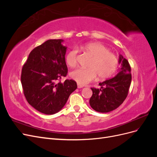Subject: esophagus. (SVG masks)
Wrapping results in <instances>:
<instances>
[{
	"label": "esophagus",
	"mask_w": 157,
	"mask_h": 157,
	"mask_svg": "<svg viewBox=\"0 0 157 157\" xmlns=\"http://www.w3.org/2000/svg\"><path fill=\"white\" fill-rule=\"evenodd\" d=\"M77 87H78V88H83V86H82V85H81V84H77Z\"/></svg>",
	"instance_id": "1"
}]
</instances>
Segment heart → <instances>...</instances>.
<instances>
[{"instance_id": "obj_1", "label": "heart", "mask_w": 157, "mask_h": 157, "mask_svg": "<svg viewBox=\"0 0 157 157\" xmlns=\"http://www.w3.org/2000/svg\"><path fill=\"white\" fill-rule=\"evenodd\" d=\"M81 50L91 57L88 68H79L71 73V77L78 84L85 85L95 79H105L115 73L118 64L117 57L107 47L98 42H91L81 46ZM78 50H71L65 56L66 64L71 68L77 65Z\"/></svg>"}]
</instances>
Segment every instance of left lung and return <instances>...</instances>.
<instances>
[{
    "label": "left lung",
    "mask_w": 157,
    "mask_h": 157,
    "mask_svg": "<svg viewBox=\"0 0 157 157\" xmlns=\"http://www.w3.org/2000/svg\"><path fill=\"white\" fill-rule=\"evenodd\" d=\"M118 63L121 64V68L117 76L99 83L100 89L91 88L93 94L90 99V105L94 110L110 112L119 107L126 98L132 81L131 67L122 55Z\"/></svg>",
    "instance_id": "left-lung-1"
}]
</instances>
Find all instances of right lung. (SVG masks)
I'll list each match as a JSON object with an SVG mask.
<instances>
[{
    "label": "right lung",
    "mask_w": 157,
    "mask_h": 157,
    "mask_svg": "<svg viewBox=\"0 0 157 157\" xmlns=\"http://www.w3.org/2000/svg\"><path fill=\"white\" fill-rule=\"evenodd\" d=\"M63 41L50 39L36 47L21 70V82L27 102L46 115L59 112L77 88L74 80L60 81L68 71L65 58L67 47L61 44Z\"/></svg>",
    "instance_id": "1"
}]
</instances>
